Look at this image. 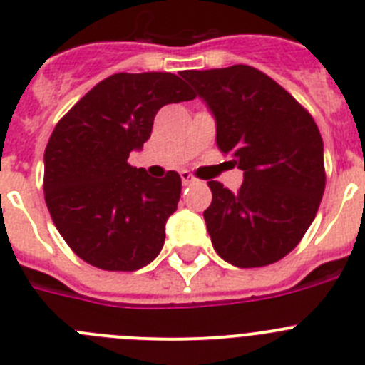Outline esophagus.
<instances>
[{"instance_id":"obj_1","label":"esophagus","mask_w":365,"mask_h":365,"mask_svg":"<svg viewBox=\"0 0 365 365\" xmlns=\"http://www.w3.org/2000/svg\"><path fill=\"white\" fill-rule=\"evenodd\" d=\"M180 179H182V185L185 186L195 185V182H197V179H195V177H193L190 172H186V170H182V172H180Z\"/></svg>"}]
</instances>
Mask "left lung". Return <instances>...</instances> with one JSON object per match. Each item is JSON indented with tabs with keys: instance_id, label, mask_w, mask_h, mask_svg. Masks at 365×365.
<instances>
[{
	"instance_id": "obj_1",
	"label": "left lung",
	"mask_w": 365,
	"mask_h": 365,
	"mask_svg": "<svg viewBox=\"0 0 365 365\" xmlns=\"http://www.w3.org/2000/svg\"><path fill=\"white\" fill-rule=\"evenodd\" d=\"M215 118V140L234 155L243 185L210 180L205 221L215 252L240 269L276 263L302 241L325 190L324 143L309 111L250 66L182 71Z\"/></svg>"
}]
</instances>
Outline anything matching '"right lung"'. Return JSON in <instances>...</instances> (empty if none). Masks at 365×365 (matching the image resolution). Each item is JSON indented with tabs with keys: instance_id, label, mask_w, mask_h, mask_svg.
<instances>
[{
	"instance_id": "1",
	"label": "right lung",
	"mask_w": 365,
	"mask_h": 365,
	"mask_svg": "<svg viewBox=\"0 0 365 365\" xmlns=\"http://www.w3.org/2000/svg\"><path fill=\"white\" fill-rule=\"evenodd\" d=\"M195 93L172 73H117L58 122L45 148L43 192L53 222L78 257L102 270L143 269L159 256L177 210L180 177L163 179L128 159L163 106Z\"/></svg>"
}]
</instances>
